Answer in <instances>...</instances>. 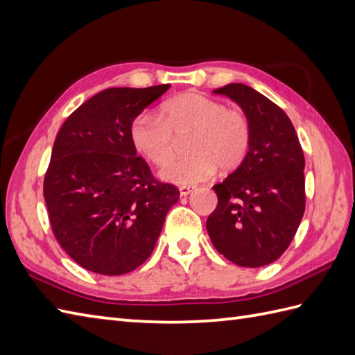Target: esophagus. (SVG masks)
<instances>
[{
  "instance_id": "34e87169",
  "label": "esophagus",
  "mask_w": 355,
  "mask_h": 355,
  "mask_svg": "<svg viewBox=\"0 0 355 355\" xmlns=\"http://www.w3.org/2000/svg\"><path fill=\"white\" fill-rule=\"evenodd\" d=\"M193 189H195L193 186H186V184L184 186H180V195L181 196H187L189 193L193 191Z\"/></svg>"
}]
</instances>
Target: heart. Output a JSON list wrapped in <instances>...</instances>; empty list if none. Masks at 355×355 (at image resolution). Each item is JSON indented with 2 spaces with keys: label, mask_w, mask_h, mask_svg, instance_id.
Wrapping results in <instances>:
<instances>
[{
  "label": "heart",
  "mask_w": 355,
  "mask_h": 355,
  "mask_svg": "<svg viewBox=\"0 0 355 355\" xmlns=\"http://www.w3.org/2000/svg\"><path fill=\"white\" fill-rule=\"evenodd\" d=\"M193 131L191 156L168 162L173 135ZM131 144L153 164H164L160 177L175 184H193L215 174L218 166L232 171L241 166L251 145V128L245 114L211 98L186 92L164 103L159 116L140 114L130 128Z\"/></svg>",
  "instance_id": "obj_1"
}]
</instances>
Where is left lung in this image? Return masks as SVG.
Here are the masks:
<instances>
[{
	"mask_svg": "<svg viewBox=\"0 0 355 355\" xmlns=\"http://www.w3.org/2000/svg\"><path fill=\"white\" fill-rule=\"evenodd\" d=\"M243 110L250 151L233 174L213 189L218 205L207 219L213 246L230 261L260 268L289 248L306 210L304 153L289 116L242 83L215 89Z\"/></svg>",
	"mask_w": 355,
	"mask_h": 355,
	"instance_id": "8db88e82",
	"label": "left lung"
}]
</instances>
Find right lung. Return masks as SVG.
Wrapping results in <instances>:
<instances>
[{
	"label": "right lung",
	"instance_id": "obj_1",
	"mask_svg": "<svg viewBox=\"0 0 355 355\" xmlns=\"http://www.w3.org/2000/svg\"><path fill=\"white\" fill-rule=\"evenodd\" d=\"M169 85L110 87L81 104L54 140L44 180L53 233L69 257L122 275L150 257L180 191L154 178L130 128Z\"/></svg>",
	"mask_w": 355,
	"mask_h": 355
}]
</instances>
